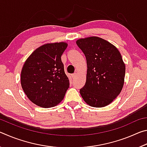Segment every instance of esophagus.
Wrapping results in <instances>:
<instances>
[{"mask_svg": "<svg viewBox=\"0 0 147 147\" xmlns=\"http://www.w3.org/2000/svg\"><path fill=\"white\" fill-rule=\"evenodd\" d=\"M76 76V73H73V74H71V76H72V78H75Z\"/></svg>", "mask_w": 147, "mask_h": 147, "instance_id": "esophagus-1", "label": "esophagus"}]
</instances>
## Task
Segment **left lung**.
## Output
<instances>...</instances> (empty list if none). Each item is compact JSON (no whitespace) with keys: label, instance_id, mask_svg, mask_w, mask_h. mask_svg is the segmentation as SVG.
<instances>
[{"label":"left lung","instance_id":"left-lung-1","mask_svg":"<svg viewBox=\"0 0 147 147\" xmlns=\"http://www.w3.org/2000/svg\"><path fill=\"white\" fill-rule=\"evenodd\" d=\"M76 45L86 56V82L80 89L89 106L102 108L110 104L123 89L125 65L118 49L98 37L80 39Z\"/></svg>","mask_w":147,"mask_h":147}]
</instances>
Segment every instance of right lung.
I'll return each instance as SVG.
<instances>
[{
	"label": "right lung",
	"mask_w": 147,
	"mask_h": 147,
	"mask_svg": "<svg viewBox=\"0 0 147 147\" xmlns=\"http://www.w3.org/2000/svg\"><path fill=\"white\" fill-rule=\"evenodd\" d=\"M67 47L63 42L43 45L24 63L21 74L22 88L37 106L51 108L63 99L70 84L61 60Z\"/></svg>",
	"instance_id": "1"
}]
</instances>
